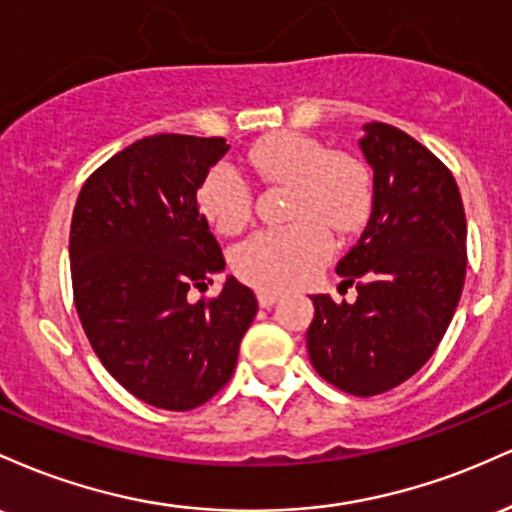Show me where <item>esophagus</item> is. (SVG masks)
Instances as JSON below:
<instances>
[{
	"mask_svg": "<svg viewBox=\"0 0 512 512\" xmlns=\"http://www.w3.org/2000/svg\"><path fill=\"white\" fill-rule=\"evenodd\" d=\"M257 301H260L262 308H272V305L279 301V293H276V291H257Z\"/></svg>",
	"mask_w": 512,
	"mask_h": 512,
	"instance_id": "1",
	"label": "esophagus"
}]
</instances>
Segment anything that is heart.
Here are the masks:
<instances>
[{
  "label": "heart",
  "mask_w": 512,
  "mask_h": 512,
  "mask_svg": "<svg viewBox=\"0 0 512 512\" xmlns=\"http://www.w3.org/2000/svg\"><path fill=\"white\" fill-rule=\"evenodd\" d=\"M245 161L262 180L291 185L286 216L293 223L252 233L233 252V269L262 291L303 284L330 260V231L346 236L368 219L373 204L368 168L298 132L262 139ZM199 209L219 233H238L252 214L250 182L240 170L219 163L199 187Z\"/></svg>",
  "instance_id": "obj_1"
}]
</instances>
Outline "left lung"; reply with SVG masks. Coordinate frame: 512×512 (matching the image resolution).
I'll use <instances>...</instances> for the list:
<instances>
[{
    "mask_svg": "<svg viewBox=\"0 0 512 512\" xmlns=\"http://www.w3.org/2000/svg\"><path fill=\"white\" fill-rule=\"evenodd\" d=\"M373 211L337 264L354 303L313 296L308 356L327 383L373 397L409 380L448 330L467 274V219L452 173L402 129L370 122Z\"/></svg>",
    "mask_w": 512,
    "mask_h": 512,
    "instance_id": "left-lung-1",
    "label": "left lung"
}]
</instances>
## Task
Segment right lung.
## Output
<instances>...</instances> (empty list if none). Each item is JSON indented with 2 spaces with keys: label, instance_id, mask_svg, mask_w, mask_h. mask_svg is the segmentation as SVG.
<instances>
[{
  "label": "right lung",
  "instance_id": "add662e5",
  "mask_svg": "<svg viewBox=\"0 0 512 512\" xmlns=\"http://www.w3.org/2000/svg\"><path fill=\"white\" fill-rule=\"evenodd\" d=\"M228 151L223 137L156 134L105 161L76 199L69 262L74 305L110 375L151 407L195 409L231 380L255 293L228 276L197 190Z\"/></svg>",
  "mask_w": 512,
  "mask_h": 512
}]
</instances>
